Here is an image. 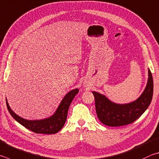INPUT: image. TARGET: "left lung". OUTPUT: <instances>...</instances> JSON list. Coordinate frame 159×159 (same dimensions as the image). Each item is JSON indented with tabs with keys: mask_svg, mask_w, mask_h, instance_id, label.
<instances>
[{
	"mask_svg": "<svg viewBox=\"0 0 159 159\" xmlns=\"http://www.w3.org/2000/svg\"><path fill=\"white\" fill-rule=\"evenodd\" d=\"M148 80L142 94L134 102L119 104L111 102L105 95L92 92L95 99L97 117L103 125L109 126H125L133 123L145 112L153 97V78L148 69Z\"/></svg>",
	"mask_w": 159,
	"mask_h": 159,
	"instance_id": "8db88e82",
	"label": "left lung"
}]
</instances>
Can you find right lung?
Wrapping results in <instances>:
<instances>
[{"label":"right lung","instance_id":"right-lung-1","mask_svg":"<svg viewBox=\"0 0 159 159\" xmlns=\"http://www.w3.org/2000/svg\"><path fill=\"white\" fill-rule=\"evenodd\" d=\"M79 89H74L65 95L60 102L56 112L52 116L42 120H28L17 115L10 107L6 99V104L8 111L16 122L21 124L28 129L36 134H54L58 132L63 127L67 117L70 106L74 97L78 94Z\"/></svg>","mask_w":159,"mask_h":159}]
</instances>
